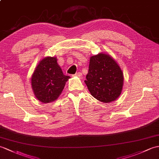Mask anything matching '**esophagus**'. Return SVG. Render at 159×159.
<instances>
[{
  "instance_id": "obj_1",
  "label": "esophagus",
  "mask_w": 159,
  "mask_h": 159,
  "mask_svg": "<svg viewBox=\"0 0 159 159\" xmlns=\"http://www.w3.org/2000/svg\"><path fill=\"white\" fill-rule=\"evenodd\" d=\"M82 76H83V75H82V73H81V72H77V73L75 74V75H73V76H77V77H79V78H81Z\"/></svg>"
}]
</instances>
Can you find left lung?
Here are the masks:
<instances>
[{
    "mask_svg": "<svg viewBox=\"0 0 159 159\" xmlns=\"http://www.w3.org/2000/svg\"><path fill=\"white\" fill-rule=\"evenodd\" d=\"M86 79L92 96L106 104L116 100L123 89V73L108 54L99 53L90 57Z\"/></svg>",
    "mask_w": 159,
    "mask_h": 159,
    "instance_id": "obj_1",
    "label": "left lung"
}]
</instances>
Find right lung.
Segmentation results:
<instances>
[{
	"label": "right lung",
	"mask_w": 159,
	"mask_h": 159,
	"mask_svg": "<svg viewBox=\"0 0 159 159\" xmlns=\"http://www.w3.org/2000/svg\"><path fill=\"white\" fill-rule=\"evenodd\" d=\"M70 78L63 74L57 57L43 58L36 67L31 78L35 97L45 104L56 100Z\"/></svg>",
	"instance_id": "obj_1"
}]
</instances>
